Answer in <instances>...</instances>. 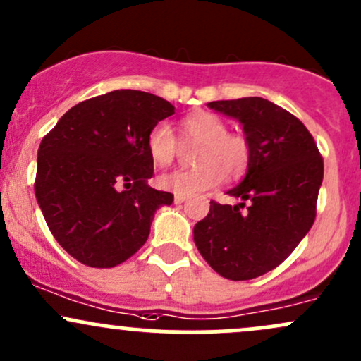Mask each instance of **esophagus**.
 <instances>
[{
  "label": "esophagus",
  "instance_id": "esophagus-1",
  "mask_svg": "<svg viewBox=\"0 0 361 361\" xmlns=\"http://www.w3.org/2000/svg\"><path fill=\"white\" fill-rule=\"evenodd\" d=\"M184 201H185L184 196H179V195L173 196V203H176V204H182V203H184Z\"/></svg>",
  "mask_w": 361,
  "mask_h": 361
}]
</instances>
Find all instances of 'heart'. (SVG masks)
Masks as SVG:
<instances>
[{"mask_svg": "<svg viewBox=\"0 0 361 361\" xmlns=\"http://www.w3.org/2000/svg\"><path fill=\"white\" fill-rule=\"evenodd\" d=\"M182 139L197 145L196 169L164 173L158 185L179 196H195L216 188L224 176L239 177L250 165L251 146L243 134L228 133L227 122L212 111H195L180 122ZM146 148L154 165L169 166L176 160L179 141L169 123L160 122L149 130Z\"/></svg>", "mask_w": 361, "mask_h": 361, "instance_id": "obj_1", "label": "heart"}]
</instances>
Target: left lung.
I'll return each instance as SVG.
<instances>
[{"label": "left lung", "mask_w": 361, "mask_h": 361, "mask_svg": "<svg viewBox=\"0 0 361 361\" xmlns=\"http://www.w3.org/2000/svg\"><path fill=\"white\" fill-rule=\"evenodd\" d=\"M208 108L239 120L251 158L244 179L227 191L243 203L210 201L192 234L216 274L250 281L281 265L312 228L324 160L303 122L269 99L212 102Z\"/></svg>", "instance_id": "left-lung-1"}]
</instances>
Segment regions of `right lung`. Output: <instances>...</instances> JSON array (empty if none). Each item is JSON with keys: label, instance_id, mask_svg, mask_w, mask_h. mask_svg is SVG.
<instances>
[{"label": "right lung", "instance_id": "obj_1", "mask_svg": "<svg viewBox=\"0 0 361 361\" xmlns=\"http://www.w3.org/2000/svg\"><path fill=\"white\" fill-rule=\"evenodd\" d=\"M176 108L160 96L120 89L75 104L42 137L34 191L49 231L77 262L111 269L149 235L154 212L173 195L149 188L146 139Z\"/></svg>", "mask_w": 361, "mask_h": 361}]
</instances>
